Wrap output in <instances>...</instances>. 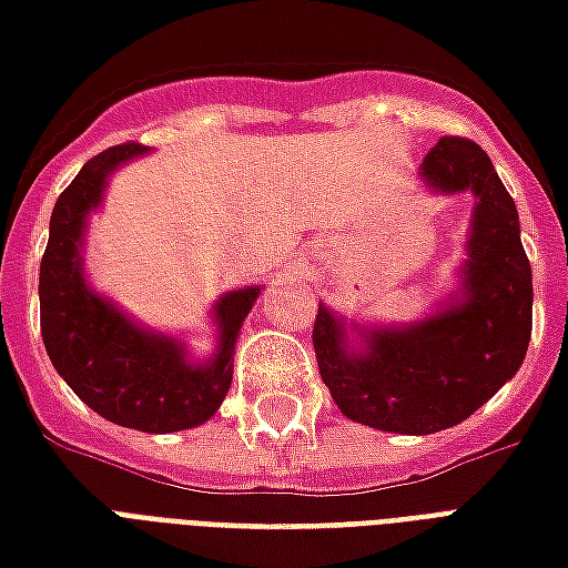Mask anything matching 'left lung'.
I'll return each instance as SVG.
<instances>
[{
  "mask_svg": "<svg viewBox=\"0 0 568 568\" xmlns=\"http://www.w3.org/2000/svg\"><path fill=\"white\" fill-rule=\"evenodd\" d=\"M418 178L436 195L473 192V225L455 295L409 325H369L318 304V373L352 422L427 436L466 422L524 364L532 334V271L515 201L490 155L439 138Z\"/></svg>",
  "mask_w": 568,
  "mask_h": 568,
  "instance_id": "8db88e82",
  "label": "left lung"
}]
</instances>
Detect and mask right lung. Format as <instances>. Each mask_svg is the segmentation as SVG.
<instances>
[{
    "label": "right lung",
    "instance_id": "add662e5",
    "mask_svg": "<svg viewBox=\"0 0 568 568\" xmlns=\"http://www.w3.org/2000/svg\"><path fill=\"white\" fill-rule=\"evenodd\" d=\"M150 150L120 144L92 155L57 199L38 297L41 337L53 367L92 413L144 434H174L199 427L220 409L231 388L234 343L262 285L234 288L210 306L216 348L204 361L186 343L134 322L87 280L83 237L102 207L108 180L125 162Z\"/></svg>",
    "mask_w": 568,
    "mask_h": 568
}]
</instances>
